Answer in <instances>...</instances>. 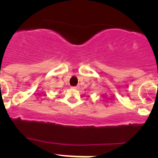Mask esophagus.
<instances>
[{
  "instance_id": "1",
  "label": "esophagus",
  "mask_w": 158,
  "mask_h": 158,
  "mask_svg": "<svg viewBox=\"0 0 158 158\" xmlns=\"http://www.w3.org/2000/svg\"><path fill=\"white\" fill-rule=\"evenodd\" d=\"M73 88L75 89H79V87H78V86H73Z\"/></svg>"
}]
</instances>
